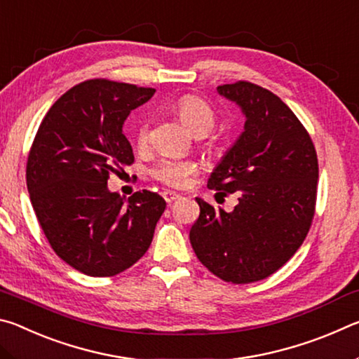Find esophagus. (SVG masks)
<instances>
[{
	"label": "esophagus",
	"mask_w": 359,
	"mask_h": 359,
	"mask_svg": "<svg viewBox=\"0 0 359 359\" xmlns=\"http://www.w3.org/2000/svg\"><path fill=\"white\" fill-rule=\"evenodd\" d=\"M163 198H165V201L168 203V204H171V203H174L175 199H179L180 198V194L179 193H175V191H169V190H166V191H163Z\"/></svg>",
	"instance_id": "obj_1"
}]
</instances>
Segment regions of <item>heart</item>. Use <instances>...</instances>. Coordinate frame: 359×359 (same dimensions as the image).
<instances>
[{"label":"heart","instance_id":"heart-1","mask_svg":"<svg viewBox=\"0 0 359 359\" xmlns=\"http://www.w3.org/2000/svg\"><path fill=\"white\" fill-rule=\"evenodd\" d=\"M175 112L188 130L196 136H204L214 130L217 123V117L214 109H212L204 100L198 96H182L175 104ZM150 123L142 121L137 126V142L144 145L149 141ZM198 171V165L191 160H174L166 158L158 163L154 169V177L160 180L161 184L169 187H184L188 179Z\"/></svg>","mask_w":359,"mask_h":359}]
</instances>
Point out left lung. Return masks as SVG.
Returning a JSON list of instances; mask_svg holds the SVG:
<instances>
[{
	"label": "left lung",
	"mask_w": 359,
	"mask_h": 359,
	"mask_svg": "<svg viewBox=\"0 0 359 359\" xmlns=\"http://www.w3.org/2000/svg\"><path fill=\"white\" fill-rule=\"evenodd\" d=\"M245 114V131L210 174L208 187L238 194L233 212L196 198L190 229L198 259L224 282L274 274L302 245L317 204L318 160L312 137L269 90L238 81L217 87Z\"/></svg>",
	"instance_id": "1"
}]
</instances>
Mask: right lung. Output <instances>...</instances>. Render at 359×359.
I'll list each match as a JSON object with an SVG mask.
<instances>
[{
	"instance_id": "obj_1",
	"label": "right lung",
	"mask_w": 359,
	"mask_h": 359,
	"mask_svg": "<svg viewBox=\"0 0 359 359\" xmlns=\"http://www.w3.org/2000/svg\"><path fill=\"white\" fill-rule=\"evenodd\" d=\"M155 88L92 79L74 85L42 118L27 161V187L48 244L65 263L112 277L144 257L166 208L160 194L125 203L107 180L135 163L123 121Z\"/></svg>"
}]
</instances>
